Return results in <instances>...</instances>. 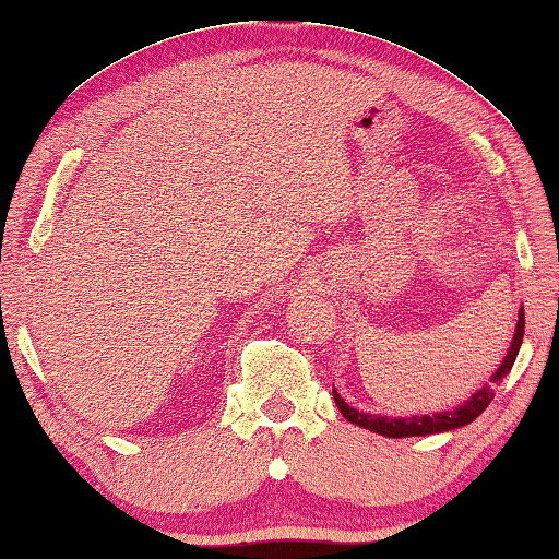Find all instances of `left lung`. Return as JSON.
<instances>
[{
  "instance_id": "left-lung-1",
  "label": "left lung",
  "mask_w": 559,
  "mask_h": 559,
  "mask_svg": "<svg viewBox=\"0 0 559 559\" xmlns=\"http://www.w3.org/2000/svg\"><path fill=\"white\" fill-rule=\"evenodd\" d=\"M523 332H525V310H519V322H515V332L511 340V347L506 352L503 361L499 364V369L491 373L489 381H484L479 389H476L469 399L464 403L456 405V408L450 411H440V413H430V415H408V418H393V415H379V413H367V411H357L354 405L342 399L337 389L332 385V395L334 403L342 413L344 420H349L354 425H359L364 430H371L377 435H383V438H425V435H435V432H450L456 428H464V425L474 423L479 415L486 411V405L493 401V391L506 377H509L513 369V361L519 357V349L523 344Z\"/></svg>"
}]
</instances>
